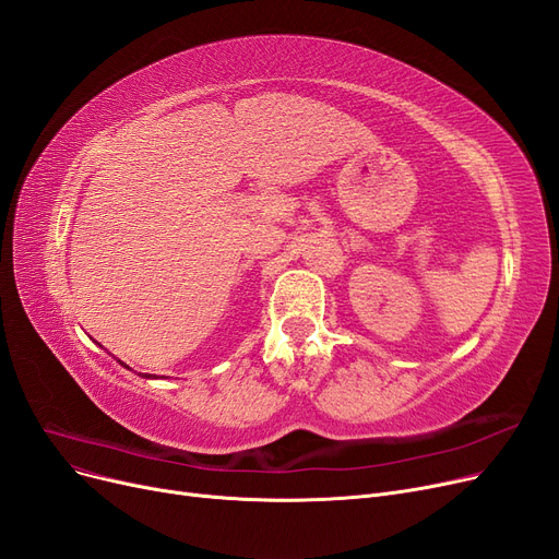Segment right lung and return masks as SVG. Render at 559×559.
<instances>
[{
  "instance_id": "add662e5",
  "label": "right lung",
  "mask_w": 559,
  "mask_h": 559,
  "mask_svg": "<svg viewBox=\"0 0 559 559\" xmlns=\"http://www.w3.org/2000/svg\"><path fill=\"white\" fill-rule=\"evenodd\" d=\"M145 379H151V374H145Z\"/></svg>"
}]
</instances>
